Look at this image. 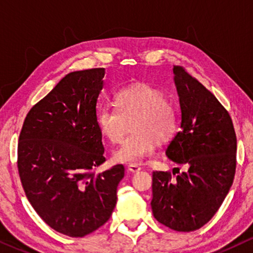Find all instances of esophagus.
Here are the masks:
<instances>
[{
    "label": "esophagus",
    "mask_w": 253,
    "mask_h": 253,
    "mask_svg": "<svg viewBox=\"0 0 253 253\" xmlns=\"http://www.w3.org/2000/svg\"><path fill=\"white\" fill-rule=\"evenodd\" d=\"M140 169L141 168L137 165H129V166H127V170H129L130 172H138L140 170Z\"/></svg>",
    "instance_id": "obj_1"
}]
</instances>
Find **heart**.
<instances>
[{"label":"heart","mask_w":253,"mask_h":253,"mask_svg":"<svg viewBox=\"0 0 253 253\" xmlns=\"http://www.w3.org/2000/svg\"><path fill=\"white\" fill-rule=\"evenodd\" d=\"M115 109L101 107L96 110V126L110 143H120L131 123L130 136L114 152L122 164H139L153 157L157 139L171 140L178 130V114L164 92L151 85L138 84L123 88L114 96Z\"/></svg>","instance_id":"heart-1"}]
</instances>
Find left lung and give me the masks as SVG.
Returning <instances> with one entry per match:
<instances>
[{"label":"left lung","instance_id":"1","mask_svg":"<svg viewBox=\"0 0 253 253\" xmlns=\"http://www.w3.org/2000/svg\"><path fill=\"white\" fill-rule=\"evenodd\" d=\"M174 81L181 106V129L166 154L188 170L174 179L153 171L152 212L176 231L202 228L220 209L236 170V133L229 113L205 86L175 65Z\"/></svg>","mask_w":253,"mask_h":253}]
</instances>
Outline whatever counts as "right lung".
<instances>
[{
  "label": "right lung",
  "mask_w": 253,
  "mask_h": 253,
  "mask_svg": "<svg viewBox=\"0 0 253 253\" xmlns=\"http://www.w3.org/2000/svg\"><path fill=\"white\" fill-rule=\"evenodd\" d=\"M105 69L70 72L34 105L18 143L19 177L34 211L50 228L84 237L109 220L123 165L102 172L106 161L96 126Z\"/></svg>",
  "instance_id": "1"
}]
</instances>
